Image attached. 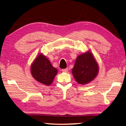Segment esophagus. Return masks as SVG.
I'll use <instances>...</instances> for the list:
<instances>
[{"mask_svg": "<svg viewBox=\"0 0 126 126\" xmlns=\"http://www.w3.org/2000/svg\"><path fill=\"white\" fill-rule=\"evenodd\" d=\"M62 71L63 72H64V73H67V72H68V69H67V68H65V69H62Z\"/></svg>", "mask_w": 126, "mask_h": 126, "instance_id": "obj_1", "label": "esophagus"}]
</instances>
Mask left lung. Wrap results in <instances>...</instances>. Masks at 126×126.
I'll list each match as a JSON object with an SVG mask.
<instances>
[{
  "mask_svg": "<svg viewBox=\"0 0 126 126\" xmlns=\"http://www.w3.org/2000/svg\"><path fill=\"white\" fill-rule=\"evenodd\" d=\"M99 71V64L90 51L77 56L72 70L75 81L80 85H85L92 81L96 77Z\"/></svg>",
  "mask_w": 126,
  "mask_h": 126,
  "instance_id": "obj_1",
  "label": "left lung"
}]
</instances>
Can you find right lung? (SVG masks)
I'll use <instances>...</instances> for the list:
<instances>
[{"mask_svg":"<svg viewBox=\"0 0 126 126\" xmlns=\"http://www.w3.org/2000/svg\"><path fill=\"white\" fill-rule=\"evenodd\" d=\"M32 76L36 81L46 86L53 83L58 70L51 64L48 59L39 53L32 63L30 67Z\"/></svg>","mask_w":126,"mask_h":126,"instance_id":"obj_1","label":"right lung"}]
</instances>
